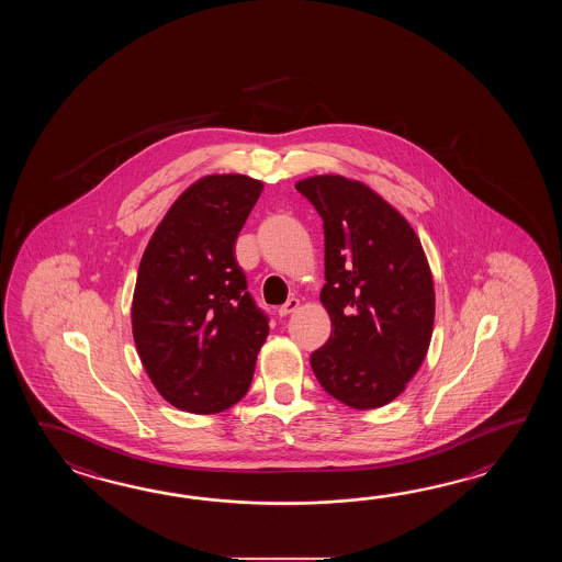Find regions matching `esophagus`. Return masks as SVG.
<instances>
[{
  "instance_id": "obj_1",
  "label": "esophagus",
  "mask_w": 562,
  "mask_h": 562,
  "mask_svg": "<svg viewBox=\"0 0 562 562\" xmlns=\"http://www.w3.org/2000/svg\"><path fill=\"white\" fill-rule=\"evenodd\" d=\"M299 299L291 297L289 301H286L285 305H281L279 310H277V313L281 315V317H286V315H291V313H295V311L299 310Z\"/></svg>"
}]
</instances>
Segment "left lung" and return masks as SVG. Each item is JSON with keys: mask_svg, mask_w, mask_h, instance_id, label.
<instances>
[{"mask_svg": "<svg viewBox=\"0 0 562 562\" xmlns=\"http://www.w3.org/2000/svg\"><path fill=\"white\" fill-rule=\"evenodd\" d=\"M323 218L325 346L311 353L323 390L373 409L406 390L430 347L434 279L416 231L359 180L322 175L295 184Z\"/></svg>", "mask_w": 562, "mask_h": 562, "instance_id": "left-lung-1", "label": "left lung"}]
</instances>
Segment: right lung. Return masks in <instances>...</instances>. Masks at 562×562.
<instances>
[{
  "label": "right lung",
  "instance_id": "right-lung-1",
  "mask_svg": "<svg viewBox=\"0 0 562 562\" xmlns=\"http://www.w3.org/2000/svg\"><path fill=\"white\" fill-rule=\"evenodd\" d=\"M263 191L211 175L180 194L148 240L132 297V335L158 394L218 414L249 392L269 319L247 291L235 243Z\"/></svg>",
  "mask_w": 562,
  "mask_h": 562
}]
</instances>
